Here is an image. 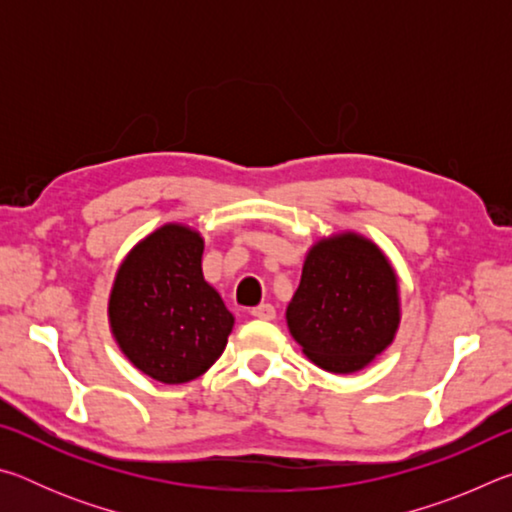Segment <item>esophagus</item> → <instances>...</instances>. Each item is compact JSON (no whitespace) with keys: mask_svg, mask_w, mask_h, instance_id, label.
<instances>
[{"mask_svg":"<svg viewBox=\"0 0 512 512\" xmlns=\"http://www.w3.org/2000/svg\"><path fill=\"white\" fill-rule=\"evenodd\" d=\"M250 316H255L259 320H273L275 318V307L268 305V302H264V305H257L250 309Z\"/></svg>","mask_w":512,"mask_h":512,"instance_id":"obj_1","label":"esophagus"}]
</instances>
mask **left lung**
Returning a JSON list of instances; mask_svg holds the SVG:
<instances>
[{
    "instance_id": "obj_1",
    "label": "left lung",
    "mask_w": 512,
    "mask_h": 512,
    "mask_svg": "<svg viewBox=\"0 0 512 512\" xmlns=\"http://www.w3.org/2000/svg\"><path fill=\"white\" fill-rule=\"evenodd\" d=\"M287 323L307 357L329 372H357L391 345L400 325L397 280L381 250L359 235L309 250Z\"/></svg>"
}]
</instances>
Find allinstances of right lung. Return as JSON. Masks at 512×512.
I'll return each instance as SVG.
<instances>
[{
    "mask_svg": "<svg viewBox=\"0 0 512 512\" xmlns=\"http://www.w3.org/2000/svg\"><path fill=\"white\" fill-rule=\"evenodd\" d=\"M203 239L185 225H162L119 266L110 325L121 352L162 384L201 377L221 357L235 318L205 282Z\"/></svg>",
    "mask_w": 512,
    "mask_h": 512,
    "instance_id": "obj_1",
    "label": "right lung"
}]
</instances>
